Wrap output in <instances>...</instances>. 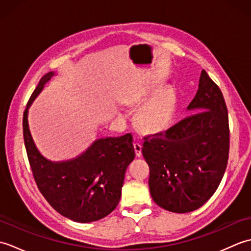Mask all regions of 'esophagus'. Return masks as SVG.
Segmentation results:
<instances>
[{
    "label": "esophagus",
    "instance_id": "esophagus-1",
    "mask_svg": "<svg viewBox=\"0 0 251 251\" xmlns=\"http://www.w3.org/2000/svg\"><path fill=\"white\" fill-rule=\"evenodd\" d=\"M134 149H135V153H136V156L137 157H140L141 156V145L140 143H134Z\"/></svg>",
    "mask_w": 251,
    "mask_h": 251
}]
</instances>
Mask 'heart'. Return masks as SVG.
I'll use <instances>...</instances> for the list:
<instances>
[{"label": "heart", "instance_id": "b5f03b06", "mask_svg": "<svg viewBox=\"0 0 251 251\" xmlns=\"http://www.w3.org/2000/svg\"><path fill=\"white\" fill-rule=\"evenodd\" d=\"M176 105V95L173 89H164L158 94L139 115L138 124L148 132H158L169 125Z\"/></svg>", "mask_w": 251, "mask_h": 251}]
</instances>
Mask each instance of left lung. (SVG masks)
Returning <instances> with one entry per match:
<instances>
[{
  "instance_id": "obj_1",
  "label": "left lung",
  "mask_w": 251,
  "mask_h": 251,
  "mask_svg": "<svg viewBox=\"0 0 251 251\" xmlns=\"http://www.w3.org/2000/svg\"><path fill=\"white\" fill-rule=\"evenodd\" d=\"M188 111L192 114L166 131L146 136L142 145L153 201L178 214L196 210L214 195L230 149L226 101L205 70Z\"/></svg>"
}]
</instances>
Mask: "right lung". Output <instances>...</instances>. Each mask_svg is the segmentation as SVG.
Wrapping results in <instances>:
<instances>
[{
    "mask_svg": "<svg viewBox=\"0 0 251 251\" xmlns=\"http://www.w3.org/2000/svg\"><path fill=\"white\" fill-rule=\"evenodd\" d=\"M54 74L50 72L40 79L24 112L26 155L37 188L55 210L76 222L97 221L113 211L121 200L125 172L135 158L132 136L98 139L67 162L46 159L31 137L28 109Z\"/></svg>",
    "mask_w": 251,
    "mask_h": 251,
    "instance_id": "obj_1",
    "label": "right lung"
}]
</instances>
